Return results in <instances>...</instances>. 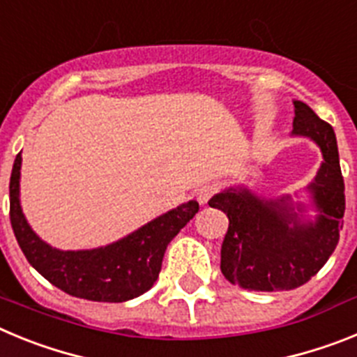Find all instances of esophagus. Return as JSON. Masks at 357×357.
<instances>
[{"label":"esophagus","instance_id":"obj_1","mask_svg":"<svg viewBox=\"0 0 357 357\" xmlns=\"http://www.w3.org/2000/svg\"><path fill=\"white\" fill-rule=\"evenodd\" d=\"M216 191H218L216 185H202V188L197 191L198 204H200V206H206L207 202L216 195Z\"/></svg>","mask_w":357,"mask_h":357}]
</instances>
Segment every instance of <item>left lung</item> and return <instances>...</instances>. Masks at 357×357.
Listing matches in <instances>:
<instances>
[{
  "mask_svg": "<svg viewBox=\"0 0 357 357\" xmlns=\"http://www.w3.org/2000/svg\"><path fill=\"white\" fill-rule=\"evenodd\" d=\"M293 105V135L313 139L324 155L314 181L307 185L318 211L314 222H304L298 214L304 206L293 207L289 197L264 200L247 188H229L209 202L229 218L222 273L248 291H288L305 284L327 263L343 229L345 184L336 135L304 102Z\"/></svg>",
  "mask_w": 357,
  "mask_h": 357,
  "instance_id": "left-lung-1",
  "label": "left lung"
}]
</instances>
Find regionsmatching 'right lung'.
I'll list each match as a JSON object with an SVG mask.
<instances>
[{"instance_id": "add662e5", "label": "right lung", "mask_w": 357, "mask_h": 357, "mask_svg": "<svg viewBox=\"0 0 357 357\" xmlns=\"http://www.w3.org/2000/svg\"><path fill=\"white\" fill-rule=\"evenodd\" d=\"M21 153L10 175V223L28 263L53 286L78 298L125 302L153 286L162 266L166 247L198 213L191 200L151 220L132 234L93 250H59L31 230L19 204Z\"/></svg>"}]
</instances>
